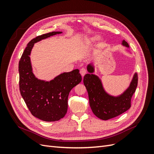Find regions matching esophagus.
I'll list each match as a JSON object with an SVG mask.
<instances>
[{
    "instance_id": "obj_1",
    "label": "esophagus",
    "mask_w": 154,
    "mask_h": 154,
    "mask_svg": "<svg viewBox=\"0 0 154 154\" xmlns=\"http://www.w3.org/2000/svg\"><path fill=\"white\" fill-rule=\"evenodd\" d=\"M87 71L85 68H82L80 69V74H81V75L82 76V77L84 76L85 74H87Z\"/></svg>"
}]
</instances>
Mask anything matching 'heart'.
Masks as SVG:
<instances>
[{"mask_svg": "<svg viewBox=\"0 0 154 154\" xmlns=\"http://www.w3.org/2000/svg\"><path fill=\"white\" fill-rule=\"evenodd\" d=\"M98 40H99V36H95L93 37V38H91L92 42H96V41Z\"/></svg>", "mask_w": 154, "mask_h": 154, "instance_id": "heart-1", "label": "heart"}]
</instances>
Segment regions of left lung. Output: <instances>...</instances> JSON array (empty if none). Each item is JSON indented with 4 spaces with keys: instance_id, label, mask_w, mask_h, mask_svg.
I'll return each instance as SVG.
<instances>
[{
    "instance_id": "1",
    "label": "left lung",
    "mask_w": 154,
    "mask_h": 154,
    "mask_svg": "<svg viewBox=\"0 0 154 154\" xmlns=\"http://www.w3.org/2000/svg\"><path fill=\"white\" fill-rule=\"evenodd\" d=\"M122 44L128 48L125 40ZM87 71L94 72V67L88 65ZM137 74L135 73L130 87L122 95L114 97L107 94L102 85L100 79L92 74H87L83 78V83L87 88L90 106L92 112L97 118L108 120L116 117L128 110L131 106L132 97L137 86Z\"/></svg>"
}]
</instances>
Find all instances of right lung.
Returning <instances> with one entry per match:
<instances>
[{
    "label": "right lung",
    "mask_w": 154,
    "mask_h": 154,
    "mask_svg": "<svg viewBox=\"0 0 154 154\" xmlns=\"http://www.w3.org/2000/svg\"><path fill=\"white\" fill-rule=\"evenodd\" d=\"M60 33L62 32L53 31L31 40L18 64L21 96L31 114L44 122H56L64 117L67 111L69 92L82 82L78 69L63 72L50 82L40 80L32 73L29 55L34 44Z\"/></svg>",
    "instance_id": "add662e5"
}]
</instances>
